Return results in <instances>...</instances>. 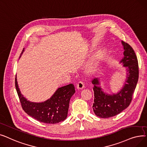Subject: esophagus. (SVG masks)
<instances>
[{"label":"esophagus","instance_id":"obj_1","mask_svg":"<svg viewBox=\"0 0 147 147\" xmlns=\"http://www.w3.org/2000/svg\"><path fill=\"white\" fill-rule=\"evenodd\" d=\"M84 82L82 81H79L77 84V88L80 90L84 88Z\"/></svg>","mask_w":147,"mask_h":147}]
</instances>
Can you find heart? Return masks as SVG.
Instances as JSON below:
<instances>
[{
  "label": "heart",
  "instance_id": "obj_1",
  "mask_svg": "<svg viewBox=\"0 0 147 147\" xmlns=\"http://www.w3.org/2000/svg\"><path fill=\"white\" fill-rule=\"evenodd\" d=\"M102 53H101L100 52L97 53L96 54V55H95V60H100V59L102 58ZM91 69H93V67H91Z\"/></svg>",
  "mask_w": 147,
  "mask_h": 147
}]
</instances>
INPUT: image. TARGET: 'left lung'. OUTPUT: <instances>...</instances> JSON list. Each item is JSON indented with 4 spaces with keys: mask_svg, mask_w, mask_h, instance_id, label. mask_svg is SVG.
<instances>
[{
    "mask_svg": "<svg viewBox=\"0 0 147 147\" xmlns=\"http://www.w3.org/2000/svg\"><path fill=\"white\" fill-rule=\"evenodd\" d=\"M124 48V57L120 63L126 68V80L124 85L117 94H109L103 92L99 79L94 78L92 82L94 86V114L100 118H107L118 115L127 108L131 103L139 78V67L134 50L127 43L121 41Z\"/></svg>",
    "mask_w": 147,
    "mask_h": 147,
    "instance_id": "obj_1",
    "label": "left lung"
}]
</instances>
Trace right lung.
<instances>
[{
  "instance_id": "right-lung-1",
  "label": "right lung",
  "mask_w": 147,
  "mask_h": 147,
  "mask_svg": "<svg viewBox=\"0 0 147 147\" xmlns=\"http://www.w3.org/2000/svg\"><path fill=\"white\" fill-rule=\"evenodd\" d=\"M24 51L21 54L20 58ZM16 88L22 107L25 113L41 123L56 124L64 121L67 116L69 102L75 93L72 84L59 88L47 100L35 103L27 100L21 93L16 78Z\"/></svg>"
}]
</instances>
